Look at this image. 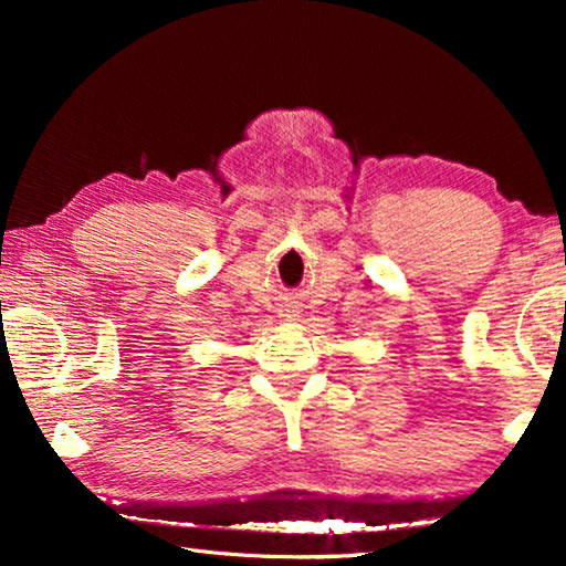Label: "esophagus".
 Returning <instances> with one entry per match:
<instances>
[{"label": "esophagus", "instance_id": "obj_1", "mask_svg": "<svg viewBox=\"0 0 566 566\" xmlns=\"http://www.w3.org/2000/svg\"><path fill=\"white\" fill-rule=\"evenodd\" d=\"M285 316H289V319H293V316H298V314H293V312H289V314H285Z\"/></svg>", "mask_w": 566, "mask_h": 566}]
</instances>
